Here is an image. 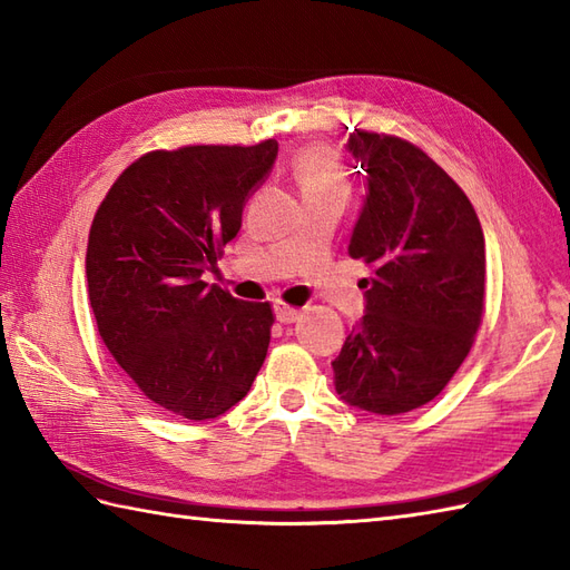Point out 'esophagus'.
I'll return each instance as SVG.
<instances>
[{
	"label": "esophagus",
	"instance_id": "obj_1",
	"mask_svg": "<svg viewBox=\"0 0 570 570\" xmlns=\"http://www.w3.org/2000/svg\"><path fill=\"white\" fill-rule=\"evenodd\" d=\"M274 316H276L278 323L288 325V323H294L298 318V308H292V306L282 304V301H276V304H274Z\"/></svg>",
	"mask_w": 570,
	"mask_h": 570
}]
</instances>
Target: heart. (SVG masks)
I'll return each instance as SVG.
<instances>
[{
  "label": "heart",
  "mask_w": 570,
  "mask_h": 570,
  "mask_svg": "<svg viewBox=\"0 0 570 570\" xmlns=\"http://www.w3.org/2000/svg\"><path fill=\"white\" fill-rule=\"evenodd\" d=\"M296 184L306 198L341 196L347 198L350 184L343 161L328 147H308L294 159Z\"/></svg>",
  "instance_id": "b5f03b06"
}]
</instances>
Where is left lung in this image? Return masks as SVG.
Segmentation results:
<instances>
[{
    "instance_id": "left-lung-1",
    "label": "left lung",
    "mask_w": 570,
    "mask_h": 570,
    "mask_svg": "<svg viewBox=\"0 0 570 570\" xmlns=\"http://www.w3.org/2000/svg\"><path fill=\"white\" fill-rule=\"evenodd\" d=\"M345 149L367 174L347 254L374 274L360 284L365 316L333 360L335 392L396 416L439 396L470 353L485 237L465 193L414 144L355 129Z\"/></svg>"
}]
</instances>
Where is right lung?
Returning <instances> with one entry per match:
<instances>
[{"instance_id":"add662e5","label":"right lung","mask_w":570,"mask_h":570,"mask_svg":"<svg viewBox=\"0 0 570 570\" xmlns=\"http://www.w3.org/2000/svg\"><path fill=\"white\" fill-rule=\"evenodd\" d=\"M278 144L151 151L115 180L90 227L92 316L144 396L190 421L225 414L257 377L272 306L239 301L203 274L242 227Z\"/></svg>"}]
</instances>
